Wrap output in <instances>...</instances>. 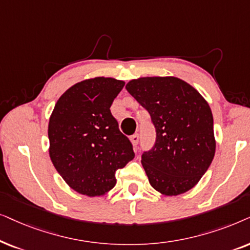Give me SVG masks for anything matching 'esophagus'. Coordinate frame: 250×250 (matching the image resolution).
Returning a JSON list of instances; mask_svg holds the SVG:
<instances>
[{"instance_id":"esophagus-1","label":"esophagus","mask_w":250,"mask_h":250,"mask_svg":"<svg viewBox=\"0 0 250 250\" xmlns=\"http://www.w3.org/2000/svg\"><path fill=\"white\" fill-rule=\"evenodd\" d=\"M130 139H131L132 145H134V147H137V145H138V143H139V135L138 134L132 135Z\"/></svg>"}]
</instances>
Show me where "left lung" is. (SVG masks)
I'll use <instances>...</instances> for the list:
<instances>
[{
	"label": "left lung",
	"instance_id": "left-lung-1",
	"mask_svg": "<svg viewBox=\"0 0 250 250\" xmlns=\"http://www.w3.org/2000/svg\"><path fill=\"white\" fill-rule=\"evenodd\" d=\"M129 94L151 115L153 147L142 154L149 184L165 195H178L198 184L215 155L214 119L208 103L181 79L131 80Z\"/></svg>",
	"mask_w": 250,
	"mask_h": 250
}]
</instances>
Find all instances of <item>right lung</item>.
Masks as SVG:
<instances>
[{
  "label": "right lung",
  "mask_w": 250,
  "mask_h": 250,
  "mask_svg": "<svg viewBox=\"0 0 250 250\" xmlns=\"http://www.w3.org/2000/svg\"><path fill=\"white\" fill-rule=\"evenodd\" d=\"M123 86L112 78L84 80L62 95L50 116V159L62 179L88 197L111 191L115 171L135 158L109 109Z\"/></svg>",
  "instance_id": "right-lung-1"
}]
</instances>
